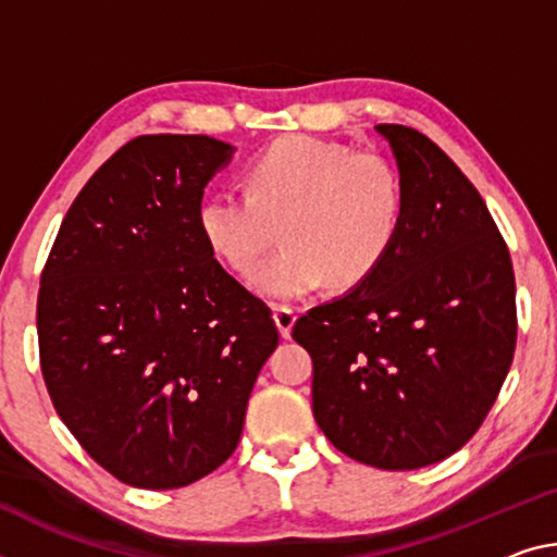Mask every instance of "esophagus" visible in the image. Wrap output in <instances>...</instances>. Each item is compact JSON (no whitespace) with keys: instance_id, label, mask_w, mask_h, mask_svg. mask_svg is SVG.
<instances>
[{"instance_id":"1","label":"esophagus","mask_w":557,"mask_h":557,"mask_svg":"<svg viewBox=\"0 0 557 557\" xmlns=\"http://www.w3.org/2000/svg\"><path fill=\"white\" fill-rule=\"evenodd\" d=\"M272 317H275L280 337L282 339H289V334H293V326H295V320H297V314H295L293 307H275V312H272Z\"/></svg>"}]
</instances>
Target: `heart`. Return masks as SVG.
Here are the masks:
<instances>
[{
  "mask_svg": "<svg viewBox=\"0 0 557 557\" xmlns=\"http://www.w3.org/2000/svg\"><path fill=\"white\" fill-rule=\"evenodd\" d=\"M399 171L376 153L312 136L272 144L247 168V193L218 190L198 208V231L235 275L252 277L282 225L285 252L255 280L268 299H299L372 277L404 225Z\"/></svg>",
  "mask_w": 557,
  "mask_h": 557,
  "instance_id": "b5f03b06",
  "label": "heart"
}]
</instances>
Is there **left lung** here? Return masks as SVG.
I'll use <instances>...</instances> for the list:
<instances>
[{"instance_id": "8db88e82", "label": "left lung", "mask_w": 557, "mask_h": 557, "mask_svg": "<svg viewBox=\"0 0 557 557\" xmlns=\"http://www.w3.org/2000/svg\"><path fill=\"white\" fill-rule=\"evenodd\" d=\"M404 181V225L372 277L312 307L317 426L384 471L444 461L491 411L513 361L516 280L479 190L419 131L379 123Z\"/></svg>"}]
</instances>
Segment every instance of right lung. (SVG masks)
Instances as JSON below:
<instances>
[{"label":"right lung","instance_id":"right-lung-1","mask_svg":"<svg viewBox=\"0 0 557 557\" xmlns=\"http://www.w3.org/2000/svg\"><path fill=\"white\" fill-rule=\"evenodd\" d=\"M235 148L138 136L91 175L41 275V374L86 454L136 488H181L233 456L277 347L268 305L198 231Z\"/></svg>","mask_w":557,"mask_h":557}]
</instances>
